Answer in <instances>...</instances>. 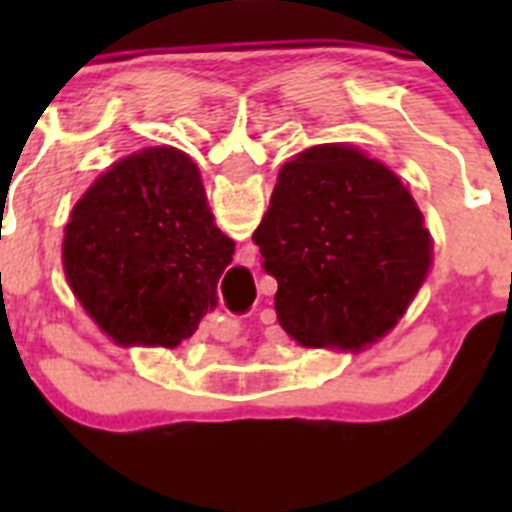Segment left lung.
Wrapping results in <instances>:
<instances>
[{
  "instance_id": "1",
  "label": "left lung",
  "mask_w": 512,
  "mask_h": 512,
  "mask_svg": "<svg viewBox=\"0 0 512 512\" xmlns=\"http://www.w3.org/2000/svg\"><path fill=\"white\" fill-rule=\"evenodd\" d=\"M253 243L279 284V325L302 346L382 338L431 266V238L408 189L348 146H315L282 166Z\"/></svg>"
}]
</instances>
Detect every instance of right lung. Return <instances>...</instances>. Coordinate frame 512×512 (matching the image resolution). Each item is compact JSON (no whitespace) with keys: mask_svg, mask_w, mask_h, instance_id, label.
Wrapping results in <instances>:
<instances>
[{"mask_svg":"<svg viewBox=\"0 0 512 512\" xmlns=\"http://www.w3.org/2000/svg\"><path fill=\"white\" fill-rule=\"evenodd\" d=\"M233 246L212 223L197 166L174 148H148L117 161L76 202L63 264L112 338L176 346L215 307Z\"/></svg>","mask_w":512,"mask_h":512,"instance_id":"add662e5","label":"right lung"}]
</instances>
